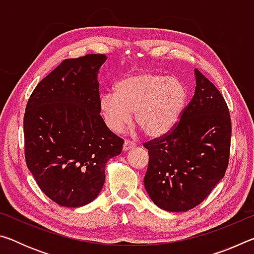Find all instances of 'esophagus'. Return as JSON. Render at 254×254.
Returning a JSON list of instances; mask_svg holds the SVG:
<instances>
[{"mask_svg":"<svg viewBox=\"0 0 254 254\" xmlns=\"http://www.w3.org/2000/svg\"><path fill=\"white\" fill-rule=\"evenodd\" d=\"M136 147V143L135 142H132V141H127L126 140L124 141V144H123V151L127 152L128 150H131L133 148Z\"/></svg>","mask_w":254,"mask_h":254,"instance_id":"1","label":"esophagus"}]
</instances>
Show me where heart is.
Listing matches in <instances>:
<instances>
[{"mask_svg": "<svg viewBox=\"0 0 254 254\" xmlns=\"http://www.w3.org/2000/svg\"><path fill=\"white\" fill-rule=\"evenodd\" d=\"M115 93H104L100 110L107 127L123 131L132 120L148 136L166 134L174 127L186 103L187 91L177 77L140 71L120 79Z\"/></svg>", "mask_w": 254, "mask_h": 254, "instance_id": "1", "label": "heart"}]
</instances>
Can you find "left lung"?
<instances>
[{
  "label": "left lung",
  "instance_id": "8db88e82",
  "mask_svg": "<svg viewBox=\"0 0 254 254\" xmlns=\"http://www.w3.org/2000/svg\"><path fill=\"white\" fill-rule=\"evenodd\" d=\"M196 88L169 134L144 143L149 165L144 187L167 212L199 205L224 177L229 165L231 119L222 94L198 69Z\"/></svg>",
  "mask_w": 254,
  "mask_h": 254
}]
</instances>
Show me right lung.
I'll list each match as a JSON object with an SVG mask.
<instances>
[{
  "label": "right lung",
  "mask_w": 254,
  "mask_h": 254,
  "mask_svg": "<svg viewBox=\"0 0 254 254\" xmlns=\"http://www.w3.org/2000/svg\"><path fill=\"white\" fill-rule=\"evenodd\" d=\"M105 55L66 59L46 76L25 107V161L38 186L65 207L87 205L100 194L105 166L123 140L100 115L98 72Z\"/></svg>",
  "instance_id": "right-lung-1"
}]
</instances>
